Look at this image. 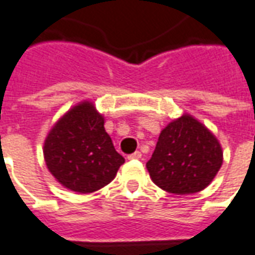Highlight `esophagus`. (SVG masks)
Returning <instances> with one entry per match:
<instances>
[{
    "mask_svg": "<svg viewBox=\"0 0 255 255\" xmlns=\"http://www.w3.org/2000/svg\"><path fill=\"white\" fill-rule=\"evenodd\" d=\"M139 158H142V153L140 151H135L132 154L128 155V160H139Z\"/></svg>",
    "mask_w": 255,
    "mask_h": 255,
    "instance_id": "1",
    "label": "esophagus"
}]
</instances>
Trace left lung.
<instances>
[{"label": "left lung", "mask_w": 255, "mask_h": 255, "mask_svg": "<svg viewBox=\"0 0 255 255\" xmlns=\"http://www.w3.org/2000/svg\"><path fill=\"white\" fill-rule=\"evenodd\" d=\"M221 164L219 140L194 117L184 115L161 131L146 168L158 187L183 195L209 186Z\"/></svg>", "instance_id": "8db88e82"}]
</instances>
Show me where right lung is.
I'll return each mask as SVG.
<instances>
[{"instance_id": "obj_1", "label": "right lung", "mask_w": 255, "mask_h": 255, "mask_svg": "<svg viewBox=\"0 0 255 255\" xmlns=\"http://www.w3.org/2000/svg\"><path fill=\"white\" fill-rule=\"evenodd\" d=\"M47 169L72 191L94 192L115 179L124 164L93 104L83 102L60 119L43 146Z\"/></svg>"}]
</instances>
